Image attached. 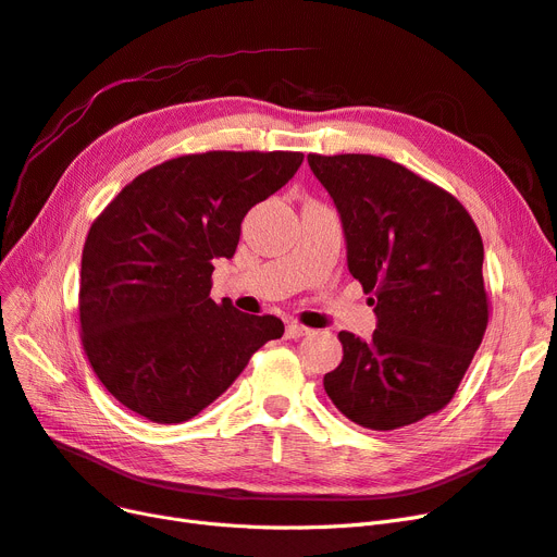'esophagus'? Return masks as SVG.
<instances>
[{
	"label": "esophagus",
	"instance_id": "obj_1",
	"mask_svg": "<svg viewBox=\"0 0 557 557\" xmlns=\"http://www.w3.org/2000/svg\"><path fill=\"white\" fill-rule=\"evenodd\" d=\"M306 334H311L309 327H304V324H299V322H287V327H285L287 338H301Z\"/></svg>",
	"mask_w": 557,
	"mask_h": 557
}]
</instances>
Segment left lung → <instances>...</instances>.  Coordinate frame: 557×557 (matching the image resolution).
Wrapping results in <instances>:
<instances>
[{
    "label": "left lung",
    "instance_id": "obj_1",
    "mask_svg": "<svg viewBox=\"0 0 557 557\" xmlns=\"http://www.w3.org/2000/svg\"><path fill=\"white\" fill-rule=\"evenodd\" d=\"M341 216L348 270L373 295L375 332H341L324 392L355 424L394 431L443 410L484 338V244L466 207L371 154H309Z\"/></svg>",
    "mask_w": 557,
    "mask_h": 557
}]
</instances>
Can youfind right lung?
Instances as JSON below:
<instances>
[{"instance_id": "right-lung-1", "label": "right lung", "mask_w": 557, "mask_h": 557, "mask_svg": "<svg viewBox=\"0 0 557 557\" xmlns=\"http://www.w3.org/2000/svg\"><path fill=\"white\" fill-rule=\"evenodd\" d=\"M299 151H207L138 175L89 227L83 345L103 387L157 424L214 403L267 341L274 315L216 304L214 260L233 258L253 205L295 177Z\"/></svg>"}]
</instances>
